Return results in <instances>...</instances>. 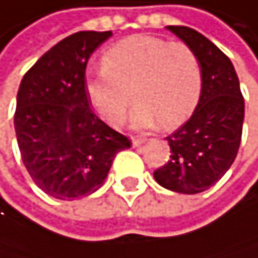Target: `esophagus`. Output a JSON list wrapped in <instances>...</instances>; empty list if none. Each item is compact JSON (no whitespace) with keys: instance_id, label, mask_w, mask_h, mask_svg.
Masks as SVG:
<instances>
[{"instance_id":"esophagus-1","label":"esophagus","mask_w":258,"mask_h":258,"mask_svg":"<svg viewBox=\"0 0 258 258\" xmlns=\"http://www.w3.org/2000/svg\"><path fill=\"white\" fill-rule=\"evenodd\" d=\"M144 143H146V140H143V138H133V141H132L133 148H140V146H143Z\"/></svg>"}]
</instances>
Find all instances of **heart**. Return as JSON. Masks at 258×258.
Returning <instances> with one entry per match:
<instances>
[{"mask_svg": "<svg viewBox=\"0 0 258 258\" xmlns=\"http://www.w3.org/2000/svg\"><path fill=\"white\" fill-rule=\"evenodd\" d=\"M99 70L88 74L85 91L106 122L118 125L136 106L130 125L149 130L181 125L196 109L202 91V70L194 51L152 35H133L104 52Z\"/></svg>", "mask_w": 258, "mask_h": 258, "instance_id": "heart-1", "label": "heart"}]
</instances>
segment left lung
<instances>
[{"label":"left lung","mask_w":258,"mask_h":258,"mask_svg":"<svg viewBox=\"0 0 258 258\" xmlns=\"http://www.w3.org/2000/svg\"><path fill=\"white\" fill-rule=\"evenodd\" d=\"M165 28L198 56L202 91L188 122L165 138L172 156L156 170L154 178L173 192L198 194L214 186L236 159L242 135L244 98L231 60L214 43L189 27Z\"/></svg>","instance_id":"obj_1"}]
</instances>
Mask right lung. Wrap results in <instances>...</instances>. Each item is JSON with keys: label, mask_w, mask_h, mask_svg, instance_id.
Listing matches in <instances>:
<instances>
[{"label": "right lung", "mask_w": 258, "mask_h": 258, "mask_svg": "<svg viewBox=\"0 0 258 258\" xmlns=\"http://www.w3.org/2000/svg\"><path fill=\"white\" fill-rule=\"evenodd\" d=\"M112 32H78L59 41L24 75L14 128L22 162L51 198L72 201L98 191L126 136L94 114L85 91L90 56Z\"/></svg>", "instance_id": "right-lung-1"}]
</instances>
